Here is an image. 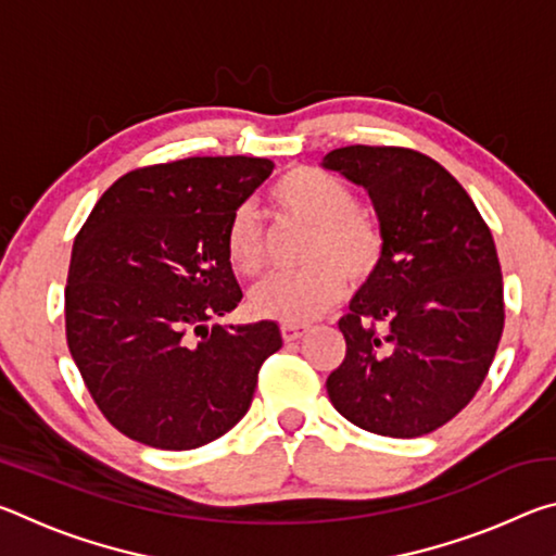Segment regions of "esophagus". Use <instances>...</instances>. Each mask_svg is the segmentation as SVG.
I'll list each match as a JSON object with an SVG mask.
<instances>
[{
  "label": "esophagus",
  "mask_w": 556,
  "mask_h": 556,
  "mask_svg": "<svg viewBox=\"0 0 556 556\" xmlns=\"http://www.w3.org/2000/svg\"><path fill=\"white\" fill-rule=\"evenodd\" d=\"M306 328L308 326H304V324H281V338H285L287 343L289 341H299V338L306 333Z\"/></svg>",
  "instance_id": "34e87169"
}]
</instances>
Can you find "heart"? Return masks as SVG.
Listing matches in <instances>:
<instances>
[{"label": "heart", "mask_w": 556, "mask_h": 556, "mask_svg": "<svg viewBox=\"0 0 556 556\" xmlns=\"http://www.w3.org/2000/svg\"><path fill=\"white\" fill-rule=\"evenodd\" d=\"M271 203L281 218L314 230V240L306 269L271 275L252 289L250 306L257 316L285 324L312 321L343 294L345 277L361 281L378 269L382 232L370 215L357 211L355 193L341 178L318 168H294L271 188ZM225 252L242 277H255L265 265L262 230L250 205L232 213Z\"/></svg>", "instance_id": "obj_1"}]
</instances>
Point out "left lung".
I'll use <instances>...</instances> for the list:
<instances>
[{
    "instance_id": "left-lung-1",
    "label": "left lung",
    "mask_w": 556,
    "mask_h": 556,
    "mask_svg": "<svg viewBox=\"0 0 556 556\" xmlns=\"http://www.w3.org/2000/svg\"><path fill=\"white\" fill-rule=\"evenodd\" d=\"M321 164L368 191L382 232L380 265L338 321L345 357L328 397L372 434L425 437L473 400L501 343L493 235L464 186L412 149L355 144Z\"/></svg>"
}]
</instances>
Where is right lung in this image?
<instances>
[{
	"label": "right lung",
	"mask_w": 556,
	"mask_h": 556,
	"mask_svg": "<svg viewBox=\"0 0 556 556\" xmlns=\"http://www.w3.org/2000/svg\"><path fill=\"white\" fill-rule=\"evenodd\" d=\"M271 168L255 156L137 168L73 242L71 355L105 419L139 444L188 451L228 434L281 348L275 321L208 326L240 304L225 232Z\"/></svg>",
	"instance_id": "obj_1"
}]
</instances>
